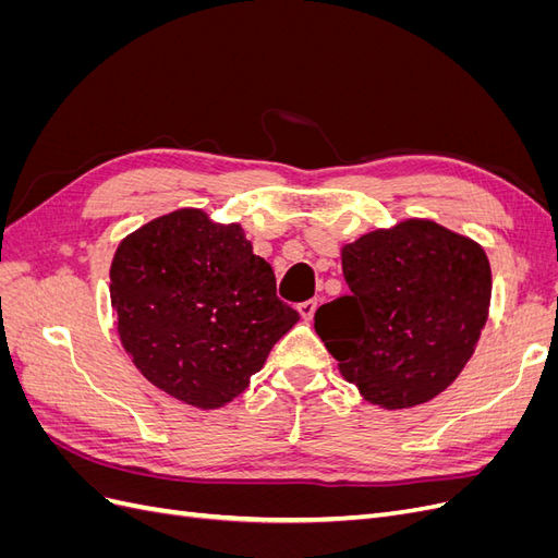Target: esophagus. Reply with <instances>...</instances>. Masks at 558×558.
I'll return each mask as SVG.
<instances>
[{"instance_id":"obj_1","label":"esophagus","mask_w":558,"mask_h":558,"mask_svg":"<svg viewBox=\"0 0 558 558\" xmlns=\"http://www.w3.org/2000/svg\"><path fill=\"white\" fill-rule=\"evenodd\" d=\"M298 312H300V316L305 318V320H312V318H314V312H316V300H305V302H300V305H298Z\"/></svg>"}]
</instances>
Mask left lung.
Masks as SVG:
<instances>
[{
	"label": "left lung",
	"mask_w": 558,
	"mask_h": 558,
	"mask_svg": "<svg viewBox=\"0 0 558 558\" xmlns=\"http://www.w3.org/2000/svg\"><path fill=\"white\" fill-rule=\"evenodd\" d=\"M349 295L320 305L314 328L342 377L384 410L440 396L486 326L484 248L428 218L365 232L342 246Z\"/></svg>",
	"instance_id": "left-lung-1"
}]
</instances>
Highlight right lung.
I'll use <instances>...</instances> for the list:
<instances>
[{"label": "right lung", "instance_id": "right-lung-1", "mask_svg": "<svg viewBox=\"0 0 558 558\" xmlns=\"http://www.w3.org/2000/svg\"><path fill=\"white\" fill-rule=\"evenodd\" d=\"M118 337L160 391L199 410L238 398L298 324L240 223L177 209L130 232L111 260Z\"/></svg>", "mask_w": 558, "mask_h": 558}]
</instances>
